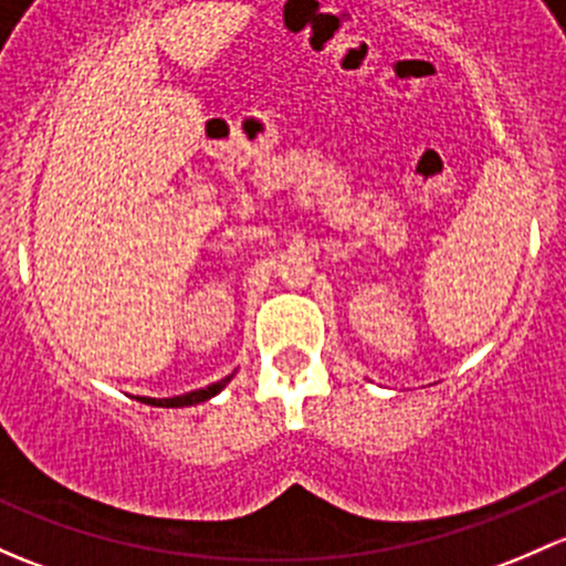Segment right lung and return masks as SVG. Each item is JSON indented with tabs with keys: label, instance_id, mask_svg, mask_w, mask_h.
I'll return each instance as SVG.
<instances>
[{
	"label": "right lung",
	"instance_id": "add662e5",
	"mask_svg": "<svg viewBox=\"0 0 566 566\" xmlns=\"http://www.w3.org/2000/svg\"><path fill=\"white\" fill-rule=\"evenodd\" d=\"M234 373H231V376H226V378H220V381L209 384V387L193 389V392L174 395V398H142V395H138L136 400H142V403H147V406H160V409H185V406L203 403V400H209V398H214V395H218V392H223L226 384H229L231 378H234Z\"/></svg>",
	"mask_w": 566,
	"mask_h": 566
}]
</instances>
